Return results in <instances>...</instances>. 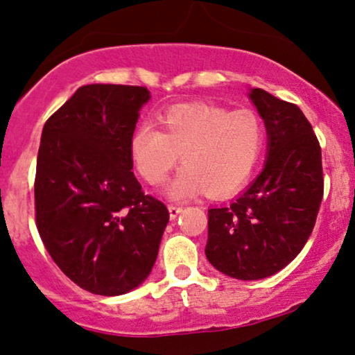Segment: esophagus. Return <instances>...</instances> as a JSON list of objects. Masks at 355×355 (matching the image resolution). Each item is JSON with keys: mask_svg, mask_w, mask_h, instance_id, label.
<instances>
[{"mask_svg": "<svg viewBox=\"0 0 355 355\" xmlns=\"http://www.w3.org/2000/svg\"><path fill=\"white\" fill-rule=\"evenodd\" d=\"M168 213H170V219H175L182 213V208L177 205H168Z\"/></svg>", "mask_w": 355, "mask_h": 355, "instance_id": "obj_1", "label": "esophagus"}]
</instances>
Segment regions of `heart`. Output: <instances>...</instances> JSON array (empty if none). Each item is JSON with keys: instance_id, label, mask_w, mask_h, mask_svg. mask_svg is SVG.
<instances>
[{"instance_id": "b5f03b06", "label": "heart", "mask_w": 355, "mask_h": 355, "mask_svg": "<svg viewBox=\"0 0 355 355\" xmlns=\"http://www.w3.org/2000/svg\"><path fill=\"white\" fill-rule=\"evenodd\" d=\"M160 124L162 129L139 124L129 150L150 185L162 182L182 155L185 165L165 187L172 200H190L206 190L213 198L234 195L250 180L266 149V125L250 110L188 103L168 107Z\"/></svg>"}]
</instances>
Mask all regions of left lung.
I'll list each match as a JSON object with an SVG mask.
<instances>
[{"label":"left lung","instance_id":"8db88e82","mask_svg":"<svg viewBox=\"0 0 355 355\" xmlns=\"http://www.w3.org/2000/svg\"><path fill=\"white\" fill-rule=\"evenodd\" d=\"M267 129V160L252 185L224 208L208 209L205 254L216 270L260 280L288 266L306 244L322 200L321 147L293 103L250 89Z\"/></svg>","mask_w":355,"mask_h":355}]
</instances>
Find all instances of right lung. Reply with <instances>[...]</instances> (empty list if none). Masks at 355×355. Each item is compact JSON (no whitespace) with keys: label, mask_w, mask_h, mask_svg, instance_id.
Wrapping results in <instances>:
<instances>
[{"label":"right lung","mask_w":355,"mask_h":355,"mask_svg":"<svg viewBox=\"0 0 355 355\" xmlns=\"http://www.w3.org/2000/svg\"><path fill=\"white\" fill-rule=\"evenodd\" d=\"M146 87L85 85L44 124L35 224L58 268L103 297L128 293L154 267L168 209L142 191L129 141Z\"/></svg>","instance_id":"obj_1"}]
</instances>
